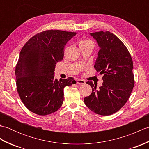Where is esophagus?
Segmentation results:
<instances>
[{
    "mask_svg": "<svg viewBox=\"0 0 149 149\" xmlns=\"http://www.w3.org/2000/svg\"><path fill=\"white\" fill-rule=\"evenodd\" d=\"M76 82H77V83L79 84H85V83H86L84 80H83V79H79L76 80Z\"/></svg>",
    "mask_w": 149,
    "mask_h": 149,
    "instance_id": "1",
    "label": "esophagus"
}]
</instances>
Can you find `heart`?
I'll use <instances>...</instances> for the list:
<instances>
[{"label":"heart","instance_id":"heart-1","mask_svg":"<svg viewBox=\"0 0 149 149\" xmlns=\"http://www.w3.org/2000/svg\"><path fill=\"white\" fill-rule=\"evenodd\" d=\"M80 44H92L93 45V42H91V40H84L81 41L80 42Z\"/></svg>","mask_w":149,"mask_h":149}]
</instances>
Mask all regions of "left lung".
<instances>
[{"instance_id":"obj_1","label":"left lung","mask_w":149,"mask_h":149,"mask_svg":"<svg viewBox=\"0 0 149 149\" xmlns=\"http://www.w3.org/2000/svg\"><path fill=\"white\" fill-rule=\"evenodd\" d=\"M100 50L94 67L102 77V86L97 90L92 82L86 106L98 115L107 116L120 110L127 102L134 85L133 63L127 49L115 34L106 31L90 33Z\"/></svg>"}]
</instances>
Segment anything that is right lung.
Masks as SVG:
<instances>
[{"label":"right lung","mask_w":149,"mask_h":149,"mask_svg":"<svg viewBox=\"0 0 149 149\" xmlns=\"http://www.w3.org/2000/svg\"><path fill=\"white\" fill-rule=\"evenodd\" d=\"M75 34L47 30L22 47L15 68L16 84L22 102L31 112L44 116L56 111L62 106L65 87L76 83L73 77L54 79L56 63L63 59L66 44Z\"/></svg>","instance_id":"add662e5"}]
</instances>
